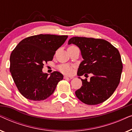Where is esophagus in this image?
<instances>
[{"label":"esophagus","mask_w":132,"mask_h":132,"mask_svg":"<svg viewBox=\"0 0 132 132\" xmlns=\"http://www.w3.org/2000/svg\"><path fill=\"white\" fill-rule=\"evenodd\" d=\"M73 78V76H65L64 79H72Z\"/></svg>","instance_id":"1"}]
</instances>
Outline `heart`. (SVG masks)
<instances>
[{"label":"heart","mask_w":132,"mask_h":132,"mask_svg":"<svg viewBox=\"0 0 132 132\" xmlns=\"http://www.w3.org/2000/svg\"><path fill=\"white\" fill-rule=\"evenodd\" d=\"M59 69L60 70V71L63 72V73L67 74L71 73L72 71L71 67L68 65H62L59 66Z\"/></svg>","instance_id":"heart-1"}]
</instances>
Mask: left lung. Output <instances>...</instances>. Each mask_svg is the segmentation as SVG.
<instances>
[{"label": "left lung", "instance_id": "8db88e82", "mask_svg": "<svg viewBox=\"0 0 132 132\" xmlns=\"http://www.w3.org/2000/svg\"><path fill=\"white\" fill-rule=\"evenodd\" d=\"M80 48L84 61L79 65L77 75L82 86L76 91V97L89 105L104 102L112 95L120 83L122 64L120 52L108 41L93 38H71L68 44ZM91 73L90 80L80 76Z\"/></svg>", "mask_w": 132, "mask_h": 132}]
</instances>
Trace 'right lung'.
<instances>
[{
    "label": "right lung",
    "instance_id": "obj_1",
    "mask_svg": "<svg viewBox=\"0 0 132 132\" xmlns=\"http://www.w3.org/2000/svg\"><path fill=\"white\" fill-rule=\"evenodd\" d=\"M67 35L40 34L20 42L10 56V72L16 86L25 98L44 100L54 93L62 74L43 73L44 63L52 61L55 52L67 39Z\"/></svg>",
    "mask_w": 132,
    "mask_h": 132
}]
</instances>
